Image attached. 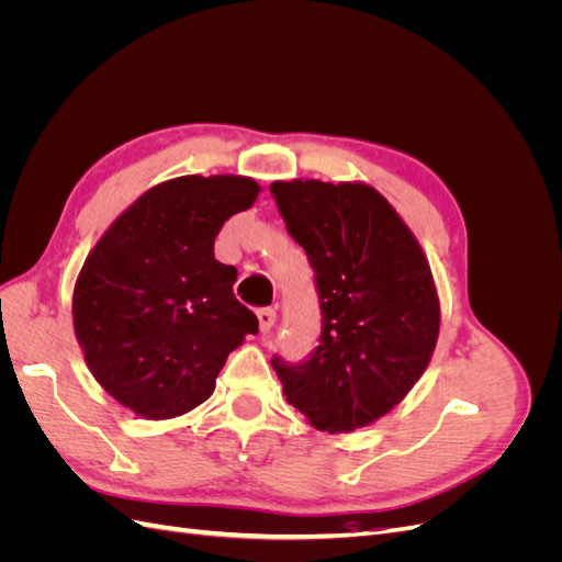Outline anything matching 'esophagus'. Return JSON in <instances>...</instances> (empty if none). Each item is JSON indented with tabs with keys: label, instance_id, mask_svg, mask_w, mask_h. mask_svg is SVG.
<instances>
[{
	"label": "esophagus",
	"instance_id": "1",
	"mask_svg": "<svg viewBox=\"0 0 562 562\" xmlns=\"http://www.w3.org/2000/svg\"><path fill=\"white\" fill-rule=\"evenodd\" d=\"M258 323H260V333H269L271 328H274V323H277V312L271 310V307L258 310Z\"/></svg>",
	"mask_w": 562,
	"mask_h": 562
}]
</instances>
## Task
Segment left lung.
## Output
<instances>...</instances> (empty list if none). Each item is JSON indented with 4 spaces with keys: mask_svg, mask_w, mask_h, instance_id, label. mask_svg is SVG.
<instances>
[{
    "mask_svg": "<svg viewBox=\"0 0 562 562\" xmlns=\"http://www.w3.org/2000/svg\"><path fill=\"white\" fill-rule=\"evenodd\" d=\"M269 192L307 252L321 310L318 347L297 363L274 353L271 366L314 429L366 427L429 366L440 310L427 258L368 184L293 180Z\"/></svg>",
    "mask_w": 562,
    "mask_h": 562,
    "instance_id": "8db88e82",
    "label": "left lung"
}]
</instances>
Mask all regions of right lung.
Segmentation results:
<instances>
[{
	"label": "right lung",
	"mask_w": 562,
	"mask_h": 562,
	"mask_svg": "<svg viewBox=\"0 0 562 562\" xmlns=\"http://www.w3.org/2000/svg\"><path fill=\"white\" fill-rule=\"evenodd\" d=\"M260 184L184 176L145 192L91 250L75 285V333L93 378L147 419L206 401L227 356L258 333L234 297L236 269L215 260L227 220Z\"/></svg>",
	"instance_id": "add662e5"
}]
</instances>
